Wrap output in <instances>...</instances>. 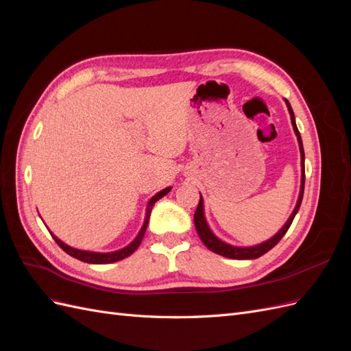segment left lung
Here are the masks:
<instances>
[{
	"label": "left lung",
	"mask_w": 351,
	"mask_h": 351,
	"mask_svg": "<svg viewBox=\"0 0 351 351\" xmlns=\"http://www.w3.org/2000/svg\"><path fill=\"white\" fill-rule=\"evenodd\" d=\"M285 104H287V108H289V112H290V117H291V124H293V129H294V133L297 136V141H299V146H300V154H302V186H300V195H299V200H297V205L293 210V214L290 215L289 221L285 222L284 227L275 234L272 239H269L268 241L265 243H261L258 244V246H252V247H236V246H230V244L221 241L219 239H217L214 234H212V231L209 230L206 221H205V217H204V200H202V196L199 199V205L196 208V212H195V227H196V231L197 234L200 237V240L204 241L205 246L212 250L214 253H218L221 254V256H226V258H230V259H256V258H261L262 254H265L267 252H269L274 246H277V243L284 237V234L287 231H289L291 222L295 217L297 212H299L300 209V205H302V199H303V192H304V151H303V143H302V137H300V133H299V129H297L295 125V120H294V112H293V108L290 102L285 99Z\"/></svg>",
	"instance_id": "obj_1"
}]
</instances>
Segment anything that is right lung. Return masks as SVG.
Segmentation results:
<instances>
[{
    "instance_id": "add662e5",
    "label": "right lung",
    "mask_w": 351,
    "mask_h": 351,
    "mask_svg": "<svg viewBox=\"0 0 351 351\" xmlns=\"http://www.w3.org/2000/svg\"><path fill=\"white\" fill-rule=\"evenodd\" d=\"M169 190H171V187H167V189L161 190V192L156 193V195L149 200V204H147V209H146L145 224H143L142 230L139 231V234H137V237H136V239L129 244V246L124 247V249H121V250L111 252V253H95V252L77 250V249H73V247L67 246V244H64V243H62L61 240H58L54 234H52V232H51V236H52V239L56 240V243L58 244V246H60L62 250H64L66 253H69L70 256L76 258V259H79V261H82V262L102 265V263H111V262L121 261V259H124V258H127V256H130V254H132L137 247H139V244L142 243V239H143V236H145V231H146V228H147V222H149L151 210H152V208H154V205H155V202H156V200H159L161 197H164V196L169 192Z\"/></svg>"
}]
</instances>
